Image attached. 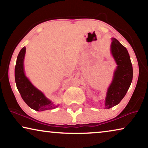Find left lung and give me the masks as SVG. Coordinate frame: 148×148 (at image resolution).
<instances>
[{
	"mask_svg": "<svg viewBox=\"0 0 148 148\" xmlns=\"http://www.w3.org/2000/svg\"><path fill=\"white\" fill-rule=\"evenodd\" d=\"M111 52L117 64L112 82L107 92L105 108L118 104L126 95L133 79V66L127 48L112 38Z\"/></svg>",
	"mask_w": 148,
	"mask_h": 148,
	"instance_id": "obj_1",
	"label": "left lung"
}]
</instances>
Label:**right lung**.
Wrapping results in <instances>:
<instances>
[{
    "mask_svg": "<svg viewBox=\"0 0 148 148\" xmlns=\"http://www.w3.org/2000/svg\"><path fill=\"white\" fill-rule=\"evenodd\" d=\"M25 47H23L17 56L15 68L16 86L21 96L30 108L37 111H44L55 108L56 106L48 100L42 93L37 90L26 77L23 70V59L25 54Z\"/></svg>",
    "mask_w": 148,
    "mask_h": 148,
    "instance_id": "right-lung-1",
    "label": "right lung"
}]
</instances>
